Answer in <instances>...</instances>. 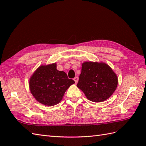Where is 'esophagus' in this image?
I'll list each match as a JSON object with an SVG mask.
<instances>
[{"label": "esophagus", "mask_w": 146, "mask_h": 146, "mask_svg": "<svg viewBox=\"0 0 146 146\" xmlns=\"http://www.w3.org/2000/svg\"><path fill=\"white\" fill-rule=\"evenodd\" d=\"M74 81L75 82V83H78V76H76V77H75V78H74Z\"/></svg>", "instance_id": "1"}]
</instances>
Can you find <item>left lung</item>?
Masks as SVG:
<instances>
[{
    "instance_id": "obj_1",
    "label": "left lung",
    "mask_w": 146,
    "mask_h": 146,
    "mask_svg": "<svg viewBox=\"0 0 146 146\" xmlns=\"http://www.w3.org/2000/svg\"><path fill=\"white\" fill-rule=\"evenodd\" d=\"M118 85L116 74L108 64L98 62H84L77 86L89 100L102 102L109 98Z\"/></svg>"
}]
</instances>
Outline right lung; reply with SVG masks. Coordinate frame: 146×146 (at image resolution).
<instances>
[{"label":"right lung","instance_id":"right-lung-1","mask_svg":"<svg viewBox=\"0 0 146 146\" xmlns=\"http://www.w3.org/2000/svg\"><path fill=\"white\" fill-rule=\"evenodd\" d=\"M75 83L63 71L56 69V64L42 65L29 80V88L37 101L47 106L58 104L66 90Z\"/></svg>","mask_w":146,"mask_h":146}]
</instances>
